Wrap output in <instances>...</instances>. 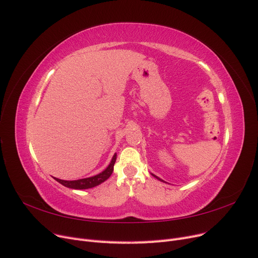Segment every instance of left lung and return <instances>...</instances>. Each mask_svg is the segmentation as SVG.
<instances>
[{"label":"left lung","instance_id":"obj_1","mask_svg":"<svg viewBox=\"0 0 258 258\" xmlns=\"http://www.w3.org/2000/svg\"><path fill=\"white\" fill-rule=\"evenodd\" d=\"M154 176H155V175H154ZM155 177H156L157 179H159V178H158V177H157V176H155ZM159 180H161V179H159ZM161 181H163V180H161Z\"/></svg>","mask_w":258,"mask_h":258}]
</instances>
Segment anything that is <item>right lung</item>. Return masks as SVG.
I'll use <instances>...</instances> for the list:
<instances>
[{
  "instance_id": "1",
  "label": "right lung",
  "mask_w": 258,
  "mask_h": 258,
  "mask_svg": "<svg viewBox=\"0 0 258 258\" xmlns=\"http://www.w3.org/2000/svg\"><path fill=\"white\" fill-rule=\"evenodd\" d=\"M117 159V155L115 154L113 159H111L109 165L107 166V169L105 171H103L102 173H100L96 176L93 177H89V178H84V179H79V180H62V179H58V178H54L55 180H57L59 183L63 184L66 187H70V188H76V189H84V188H91L94 187L100 183H102L103 181H105L106 179L111 175L114 171V164L116 162Z\"/></svg>"
}]
</instances>
